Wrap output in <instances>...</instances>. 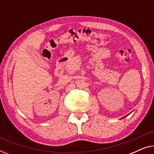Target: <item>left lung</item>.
Wrapping results in <instances>:
<instances>
[{"label": "left lung", "instance_id": "obj_1", "mask_svg": "<svg viewBox=\"0 0 154 154\" xmlns=\"http://www.w3.org/2000/svg\"><path fill=\"white\" fill-rule=\"evenodd\" d=\"M129 114H130V113H129ZM129 114H128V115H129ZM128 115H127V116H125V117H126V116H128ZM125 117H124V118H125Z\"/></svg>", "mask_w": 154, "mask_h": 154}]
</instances>
